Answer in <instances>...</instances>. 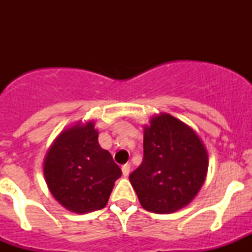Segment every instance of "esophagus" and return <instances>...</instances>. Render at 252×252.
<instances>
[{
	"mask_svg": "<svg viewBox=\"0 0 252 252\" xmlns=\"http://www.w3.org/2000/svg\"><path fill=\"white\" fill-rule=\"evenodd\" d=\"M122 174H124V177H127L128 174H130V170H131V166L130 164H125V165H122Z\"/></svg>",
	"mask_w": 252,
	"mask_h": 252,
	"instance_id": "34e87169",
	"label": "esophagus"
}]
</instances>
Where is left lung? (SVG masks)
<instances>
[{"mask_svg": "<svg viewBox=\"0 0 252 252\" xmlns=\"http://www.w3.org/2000/svg\"><path fill=\"white\" fill-rule=\"evenodd\" d=\"M208 154L188 125L160 113L144 127V159L130 174L142 208L173 213L193 201L206 180Z\"/></svg>", "mask_w": 252, "mask_h": 252, "instance_id": "8db88e82", "label": "left lung"}]
</instances>
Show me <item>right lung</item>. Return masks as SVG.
<instances>
[{"mask_svg": "<svg viewBox=\"0 0 252 252\" xmlns=\"http://www.w3.org/2000/svg\"><path fill=\"white\" fill-rule=\"evenodd\" d=\"M121 174L111 154L99 146L93 121L62 131L44 160L49 190L62 206L75 213L104 208Z\"/></svg>", "mask_w": 252, "mask_h": 252, "instance_id": "add662e5", "label": "right lung"}]
</instances>
